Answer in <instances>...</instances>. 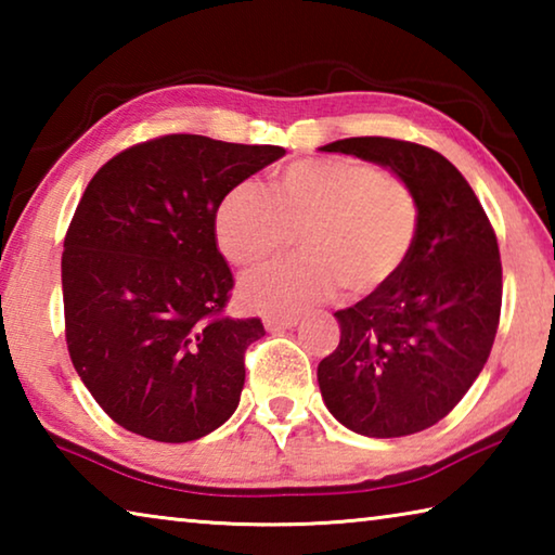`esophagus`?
<instances>
[{"mask_svg": "<svg viewBox=\"0 0 555 555\" xmlns=\"http://www.w3.org/2000/svg\"><path fill=\"white\" fill-rule=\"evenodd\" d=\"M298 318L296 315H267V331L271 333H281V331H288V327H296Z\"/></svg>", "mask_w": 555, "mask_h": 555, "instance_id": "1", "label": "esophagus"}]
</instances>
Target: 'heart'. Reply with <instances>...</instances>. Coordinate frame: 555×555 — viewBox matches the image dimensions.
<instances>
[{
    "instance_id": "obj_1",
    "label": "heart",
    "mask_w": 555,
    "mask_h": 555,
    "mask_svg": "<svg viewBox=\"0 0 555 555\" xmlns=\"http://www.w3.org/2000/svg\"><path fill=\"white\" fill-rule=\"evenodd\" d=\"M300 232L306 255L274 261L242 279L257 311H300L345 286L382 291L406 269L421 232V201L397 173L350 156L300 158L274 191L247 178L215 212V237L232 264L249 267L284 251Z\"/></svg>"
}]
</instances>
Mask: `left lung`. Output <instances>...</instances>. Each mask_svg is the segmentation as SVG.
<instances>
[{"instance_id":"8db88e82","label":"left lung","mask_w":555,"mask_h":555,"mask_svg":"<svg viewBox=\"0 0 555 555\" xmlns=\"http://www.w3.org/2000/svg\"><path fill=\"white\" fill-rule=\"evenodd\" d=\"M323 152L387 166L421 201L406 269L335 313L340 343L318 364L325 406L354 434H418L457 406L490 357L502 311L494 228L465 176L434 149L352 137Z\"/></svg>"}]
</instances>
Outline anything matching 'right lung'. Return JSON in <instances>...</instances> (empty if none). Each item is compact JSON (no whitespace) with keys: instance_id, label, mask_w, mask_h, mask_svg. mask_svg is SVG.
Returning <instances> with one entry per match:
<instances>
[{"instance_id":"add662e5","label":"right lung","mask_w":555,"mask_h":555,"mask_svg":"<svg viewBox=\"0 0 555 555\" xmlns=\"http://www.w3.org/2000/svg\"><path fill=\"white\" fill-rule=\"evenodd\" d=\"M281 146L166 134L112 156L65 232L61 281L73 367L131 434L188 443L240 403L259 318H232L234 276L215 237L232 185Z\"/></svg>"}]
</instances>
